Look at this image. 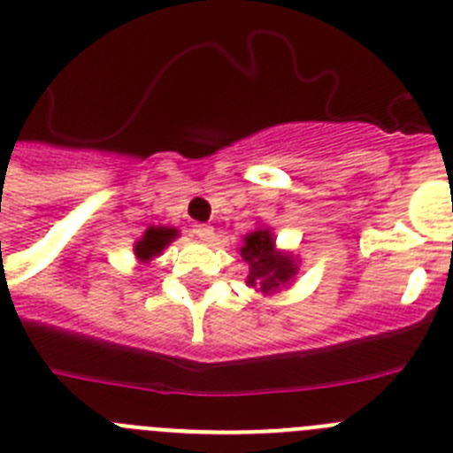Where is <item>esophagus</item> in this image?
I'll return each mask as SVG.
<instances>
[{
	"instance_id": "obj_1",
	"label": "esophagus",
	"mask_w": 453,
	"mask_h": 453,
	"mask_svg": "<svg viewBox=\"0 0 453 453\" xmlns=\"http://www.w3.org/2000/svg\"><path fill=\"white\" fill-rule=\"evenodd\" d=\"M192 234L197 235L199 240H211L213 238V226H211V224H195Z\"/></svg>"
}]
</instances>
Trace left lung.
Segmentation results:
<instances>
[{"label": "left lung", "instance_id": "obj_1", "mask_svg": "<svg viewBox=\"0 0 453 453\" xmlns=\"http://www.w3.org/2000/svg\"><path fill=\"white\" fill-rule=\"evenodd\" d=\"M240 256L250 265L245 283L265 297L288 290L295 281V276L299 274L297 256L292 251L279 250L272 229L263 226V224L242 235Z\"/></svg>", "mask_w": 453, "mask_h": 453}]
</instances>
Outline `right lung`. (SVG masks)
I'll return each instance as SVG.
<instances>
[{"label": "right lung", "mask_w": 453, "mask_h": 453, "mask_svg": "<svg viewBox=\"0 0 453 453\" xmlns=\"http://www.w3.org/2000/svg\"><path fill=\"white\" fill-rule=\"evenodd\" d=\"M179 238V229L174 226H150L145 234L135 240L134 254L140 263H150L151 258L161 256L163 250L170 245L172 240Z\"/></svg>", "instance_id": "right-lung-1"}]
</instances>
